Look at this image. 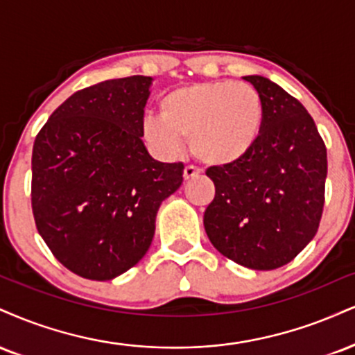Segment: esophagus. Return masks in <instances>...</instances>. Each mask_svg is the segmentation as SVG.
I'll return each mask as SVG.
<instances>
[{"label":"esophagus","instance_id":"1","mask_svg":"<svg viewBox=\"0 0 355 355\" xmlns=\"http://www.w3.org/2000/svg\"><path fill=\"white\" fill-rule=\"evenodd\" d=\"M198 173H200V170L196 168V166L189 165L183 168V178H185V180H191V178L198 177Z\"/></svg>","mask_w":355,"mask_h":355}]
</instances>
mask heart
I'll list each match as a JSON object with an SVG mask.
<instances>
[{"mask_svg": "<svg viewBox=\"0 0 355 355\" xmlns=\"http://www.w3.org/2000/svg\"><path fill=\"white\" fill-rule=\"evenodd\" d=\"M162 115H147L145 140L165 155L180 152L183 139L200 162L228 165L241 160L258 142L264 105L253 85L207 80L175 89L160 102Z\"/></svg>", "mask_w": 355, "mask_h": 355, "instance_id": "heart-1", "label": "heart"}]
</instances>
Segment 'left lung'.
I'll return each instance as SVG.
<instances>
[{
    "label": "left lung",
    "mask_w": 355,
    "mask_h": 355,
    "mask_svg": "<svg viewBox=\"0 0 355 355\" xmlns=\"http://www.w3.org/2000/svg\"><path fill=\"white\" fill-rule=\"evenodd\" d=\"M245 79L263 99V130L241 160L207 170L215 198L203 225L226 258L270 271L293 261L318 233L327 150L296 97L263 76Z\"/></svg>",
    "instance_id": "1"
}]
</instances>
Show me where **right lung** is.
I'll return each mask as SVG.
<instances>
[{"mask_svg":"<svg viewBox=\"0 0 355 355\" xmlns=\"http://www.w3.org/2000/svg\"><path fill=\"white\" fill-rule=\"evenodd\" d=\"M152 78L110 79L74 92L33 145L31 207L59 263L109 281L150 248L160 203L183 182V164H162L142 142Z\"/></svg>","mask_w":355,"mask_h":355,"instance_id":"right-lung-1","label":"right lung"}]
</instances>
